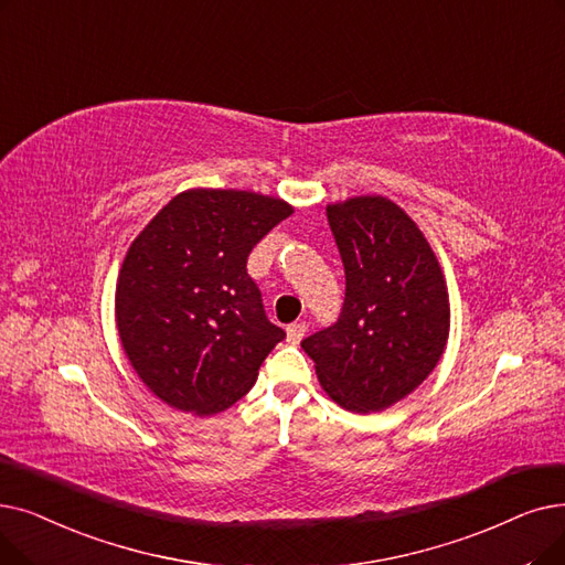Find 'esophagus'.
Returning a JSON list of instances; mask_svg holds the SVG:
<instances>
[{
    "label": "esophagus",
    "instance_id": "1",
    "mask_svg": "<svg viewBox=\"0 0 565 565\" xmlns=\"http://www.w3.org/2000/svg\"><path fill=\"white\" fill-rule=\"evenodd\" d=\"M305 332H307V323H305V321L290 323V326L286 328V334H288V341H290V343H300V339L305 337Z\"/></svg>",
    "mask_w": 565,
    "mask_h": 565
}]
</instances>
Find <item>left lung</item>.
I'll list each match as a JSON object with an SVG mask.
<instances>
[{
  "instance_id": "obj_1",
  "label": "left lung",
  "mask_w": 565,
  "mask_h": 565,
  "mask_svg": "<svg viewBox=\"0 0 565 565\" xmlns=\"http://www.w3.org/2000/svg\"><path fill=\"white\" fill-rule=\"evenodd\" d=\"M328 224L347 298L337 323L302 349L341 408L376 413L411 395L444 355L448 286L423 231L383 195L328 205Z\"/></svg>"
}]
</instances>
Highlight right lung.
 I'll return each mask as SVG.
<instances>
[{"instance_id":"add662e5","label":"right lung","mask_w":565,"mask_h":565,"mask_svg":"<svg viewBox=\"0 0 565 565\" xmlns=\"http://www.w3.org/2000/svg\"><path fill=\"white\" fill-rule=\"evenodd\" d=\"M292 207L237 189H189L131 242L115 290L121 347L154 395L214 415L242 399L286 332L267 321L247 258Z\"/></svg>"}]
</instances>
